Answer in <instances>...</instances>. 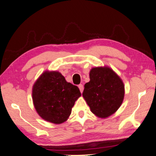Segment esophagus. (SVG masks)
<instances>
[{
	"instance_id": "esophagus-1",
	"label": "esophagus",
	"mask_w": 156,
	"mask_h": 156,
	"mask_svg": "<svg viewBox=\"0 0 156 156\" xmlns=\"http://www.w3.org/2000/svg\"><path fill=\"white\" fill-rule=\"evenodd\" d=\"M78 88H79V89H80V90L81 93H82V92H83V90H84V86H83V84H79L78 85Z\"/></svg>"
}]
</instances>
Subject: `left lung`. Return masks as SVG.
<instances>
[{
	"mask_svg": "<svg viewBox=\"0 0 156 156\" xmlns=\"http://www.w3.org/2000/svg\"><path fill=\"white\" fill-rule=\"evenodd\" d=\"M90 79L84 85L82 96L94 115L101 118L108 117L122 104L124 84L113 70L107 67L92 68Z\"/></svg>",
	"mask_w": 156,
	"mask_h": 156,
	"instance_id": "8db88e82",
	"label": "left lung"
}]
</instances>
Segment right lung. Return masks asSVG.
<instances>
[{
  "instance_id": "1",
  "label": "right lung",
  "mask_w": 156,
  "mask_h": 156,
  "mask_svg": "<svg viewBox=\"0 0 156 156\" xmlns=\"http://www.w3.org/2000/svg\"><path fill=\"white\" fill-rule=\"evenodd\" d=\"M32 96L40 117L59 124L67 120L81 93L78 87L66 82L60 73L45 72L35 83Z\"/></svg>"
}]
</instances>
